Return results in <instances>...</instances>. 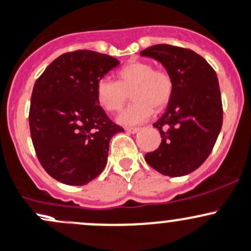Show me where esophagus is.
<instances>
[{"label":"esophagus","instance_id":"34e87169","mask_svg":"<svg viewBox=\"0 0 251 251\" xmlns=\"http://www.w3.org/2000/svg\"><path fill=\"white\" fill-rule=\"evenodd\" d=\"M126 130L128 131V133H130V134H135V133H138L140 129H139V128H126Z\"/></svg>","mask_w":251,"mask_h":251}]
</instances>
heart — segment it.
Segmentation results:
<instances>
[{"instance_id":"1","label":"heart","mask_w":251,"mask_h":251,"mask_svg":"<svg viewBox=\"0 0 251 251\" xmlns=\"http://www.w3.org/2000/svg\"><path fill=\"white\" fill-rule=\"evenodd\" d=\"M118 81L101 78L96 83V99L108 112L120 110L131 91L133 102L121 111L117 122L133 126L146 122L156 111L166 107L173 94V80L165 71H155L148 62L133 61L117 72Z\"/></svg>"}]
</instances>
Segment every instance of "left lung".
<instances>
[{
  "mask_svg": "<svg viewBox=\"0 0 251 251\" xmlns=\"http://www.w3.org/2000/svg\"><path fill=\"white\" fill-rule=\"evenodd\" d=\"M166 68L173 94L162 117L157 150L145 155L153 170L168 177L194 172L212 151L222 128L223 111L216 72L200 54L171 45H155L140 52Z\"/></svg>",
  "mask_w": 251,
  "mask_h": 251,
  "instance_id": "8db88e82",
  "label": "left lung"
}]
</instances>
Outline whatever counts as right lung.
I'll return each mask as SVG.
<instances>
[{
  "label": "right lung",
  "mask_w": 251,
  "mask_h": 251,
  "mask_svg": "<svg viewBox=\"0 0 251 251\" xmlns=\"http://www.w3.org/2000/svg\"><path fill=\"white\" fill-rule=\"evenodd\" d=\"M120 64L95 51L57 57L36 80L29 126L36 156L58 182L84 185L105 168L115 125L96 99V83Z\"/></svg>",
  "instance_id": "obj_1"
}]
</instances>
